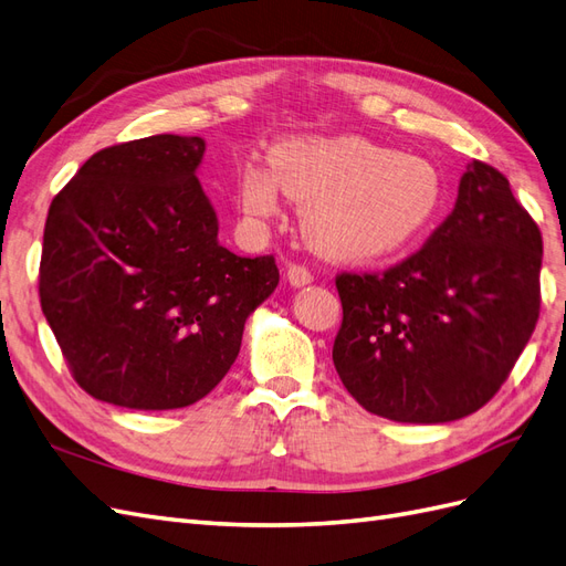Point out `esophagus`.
<instances>
[{
    "instance_id": "obj_1",
    "label": "esophagus",
    "mask_w": 566,
    "mask_h": 566,
    "mask_svg": "<svg viewBox=\"0 0 566 566\" xmlns=\"http://www.w3.org/2000/svg\"><path fill=\"white\" fill-rule=\"evenodd\" d=\"M287 281H290V285H295V287L310 285L314 281V273L310 271V266H304V264H290L287 266Z\"/></svg>"
}]
</instances>
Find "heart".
Returning a JSON list of instances; mask_svg holds the SVG:
<instances>
[{"mask_svg": "<svg viewBox=\"0 0 566 566\" xmlns=\"http://www.w3.org/2000/svg\"><path fill=\"white\" fill-rule=\"evenodd\" d=\"M269 163L243 167V212L271 217L281 188L304 205L310 241L333 256L370 260L403 250L430 227L443 200V179L430 160L361 136H295L273 146Z\"/></svg>", "mask_w": 566, "mask_h": 566, "instance_id": "b5f03b06", "label": "heart"}]
</instances>
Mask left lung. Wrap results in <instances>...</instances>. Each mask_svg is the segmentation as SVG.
Masks as SVG:
<instances>
[{
	"mask_svg": "<svg viewBox=\"0 0 566 566\" xmlns=\"http://www.w3.org/2000/svg\"><path fill=\"white\" fill-rule=\"evenodd\" d=\"M543 238L499 169L472 160L453 212L387 271L335 276L333 364L368 413L451 422L489 403L541 314Z\"/></svg>",
	"mask_w": 566,
	"mask_h": 566,
	"instance_id": "1",
	"label": "left lung"
}]
</instances>
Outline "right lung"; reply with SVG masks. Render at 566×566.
<instances>
[{
    "instance_id": "add662e5",
    "label": "right lung",
    "mask_w": 566,
    "mask_h": 566,
    "mask_svg": "<svg viewBox=\"0 0 566 566\" xmlns=\"http://www.w3.org/2000/svg\"><path fill=\"white\" fill-rule=\"evenodd\" d=\"M200 136L158 134L84 163L49 205L40 302L73 380L136 410L191 406L233 366L279 285L273 254L219 245Z\"/></svg>"
}]
</instances>
